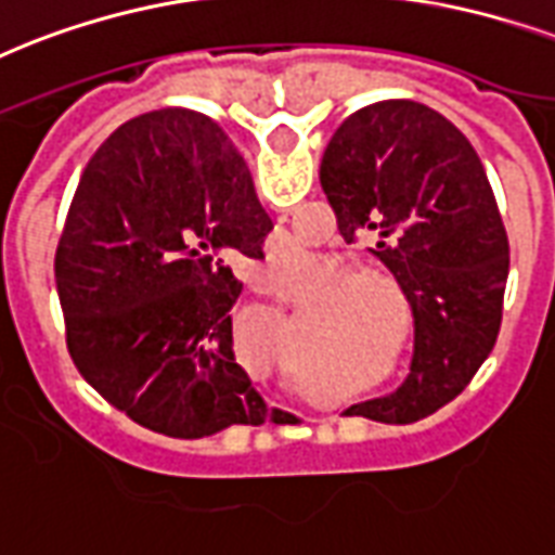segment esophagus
I'll return each mask as SVG.
<instances>
[{
  "label": "esophagus",
  "instance_id": "esophagus-1",
  "mask_svg": "<svg viewBox=\"0 0 555 555\" xmlns=\"http://www.w3.org/2000/svg\"><path fill=\"white\" fill-rule=\"evenodd\" d=\"M332 422H334V418H332Z\"/></svg>",
  "mask_w": 555,
  "mask_h": 555
}]
</instances>
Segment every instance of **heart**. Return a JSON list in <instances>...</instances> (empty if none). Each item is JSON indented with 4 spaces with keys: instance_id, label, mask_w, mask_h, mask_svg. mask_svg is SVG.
Segmentation results:
<instances>
[{
    "instance_id": "heart-1",
    "label": "heart",
    "mask_w": 555,
    "mask_h": 555,
    "mask_svg": "<svg viewBox=\"0 0 555 555\" xmlns=\"http://www.w3.org/2000/svg\"><path fill=\"white\" fill-rule=\"evenodd\" d=\"M306 253L291 259V268H306ZM323 299L311 306L308 337L337 352H361L380 363H396L408 349L413 320L404 299L384 279L363 276V270L340 256H325L308 291ZM306 299V296H302Z\"/></svg>"
}]
</instances>
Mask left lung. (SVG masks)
I'll return each mask as SVG.
<instances>
[{"label": "left lung", "mask_w": 555, "mask_h": 555, "mask_svg": "<svg viewBox=\"0 0 555 555\" xmlns=\"http://www.w3.org/2000/svg\"><path fill=\"white\" fill-rule=\"evenodd\" d=\"M320 183L346 244H375L416 334L399 390L346 413L418 422L465 390L501 332L509 241L483 163L437 109L378 101L334 130Z\"/></svg>", "instance_id": "8db88e82"}]
</instances>
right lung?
Here are the masks:
<instances>
[{
    "instance_id": "add662e5",
    "label": "right lung",
    "mask_w": 555,
    "mask_h": 555,
    "mask_svg": "<svg viewBox=\"0 0 555 555\" xmlns=\"http://www.w3.org/2000/svg\"><path fill=\"white\" fill-rule=\"evenodd\" d=\"M273 230L244 156L211 118L168 107L95 151L63 223L54 282L78 372L165 437L279 422L235 361L230 259Z\"/></svg>"
}]
</instances>
